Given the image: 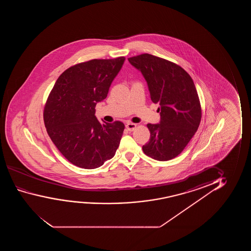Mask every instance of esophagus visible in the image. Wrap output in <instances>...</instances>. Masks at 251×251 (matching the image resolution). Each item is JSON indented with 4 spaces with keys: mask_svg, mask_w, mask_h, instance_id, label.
<instances>
[{
    "mask_svg": "<svg viewBox=\"0 0 251 251\" xmlns=\"http://www.w3.org/2000/svg\"><path fill=\"white\" fill-rule=\"evenodd\" d=\"M136 124H132V123H127L126 124V128H127L128 131H133L135 129V127H136Z\"/></svg>",
    "mask_w": 251,
    "mask_h": 251,
    "instance_id": "34e87169",
    "label": "esophagus"
}]
</instances>
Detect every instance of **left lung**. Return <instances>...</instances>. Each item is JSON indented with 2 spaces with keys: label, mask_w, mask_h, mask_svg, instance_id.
Wrapping results in <instances>:
<instances>
[{
  "label": "left lung",
  "mask_w": 251,
  "mask_h": 251,
  "mask_svg": "<svg viewBox=\"0 0 251 251\" xmlns=\"http://www.w3.org/2000/svg\"><path fill=\"white\" fill-rule=\"evenodd\" d=\"M148 82L151 100L158 103L159 124H148L146 155L159 161L178 156L199 127L201 108L192 78L174 62L150 54L128 58Z\"/></svg>",
  "instance_id": "8db88e82"
}]
</instances>
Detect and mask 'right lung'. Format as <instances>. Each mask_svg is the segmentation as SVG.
Returning <instances> with one entry per match:
<instances>
[{
	"instance_id": "right-lung-1",
	"label": "right lung",
	"mask_w": 251,
	"mask_h": 251,
	"mask_svg": "<svg viewBox=\"0 0 251 251\" xmlns=\"http://www.w3.org/2000/svg\"><path fill=\"white\" fill-rule=\"evenodd\" d=\"M124 61V56L93 59L72 66L59 76L49 95L44 110L46 130L73 165L98 168L113 158L119 147L124 124H101L95 107L106 98Z\"/></svg>"
}]
</instances>
